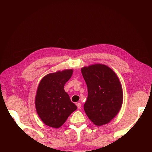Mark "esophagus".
<instances>
[{
	"mask_svg": "<svg viewBox=\"0 0 152 152\" xmlns=\"http://www.w3.org/2000/svg\"><path fill=\"white\" fill-rule=\"evenodd\" d=\"M76 105H77V108H79V109H80V108H81V103H76Z\"/></svg>",
	"mask_w": 152,
	"mask_h": 152,
	"instance_id": "1",
	"label": "esophagus"
}]
</instances>
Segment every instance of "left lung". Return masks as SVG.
<instances>
[{
    "label": "left lung",
    "mask_w": 152,
    "mask_h": 152,
    "mask_svg": "<svg viewBox=\"0 0 152 152\" xmlns=\"http://www.w3.org/2000/svg\"><path fill=\"white\" fill-rule=\"evenodd\" d=\"M88 96L84 111L96 126L111 121L120 111L123 103V91L117 74L109 66L96 63L81 68Z\"/></svg>",
    "instance_id": "8db88e82"
}]
</instances>
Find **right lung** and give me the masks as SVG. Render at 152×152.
I'll return each mask as SVG.
<instances>
[{
  "instance_id": "obj_1",
  "label": "right lung",
  "mask_w": 152,
  "mask_h": 152,
  "mask_svg": "<svg viewBox=\"0 0 152 152\" xmlns=\"http://www.w3.org/2000/svg\"><path fill=\"white\" fill-rule=\"evenodd\" d=\"M72 74L73 69H66L50 73L40 82L35 98V108L41 121L48 126L59 128L77 108L64 89Z\"/></svg>"
}]
</instances>
